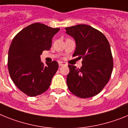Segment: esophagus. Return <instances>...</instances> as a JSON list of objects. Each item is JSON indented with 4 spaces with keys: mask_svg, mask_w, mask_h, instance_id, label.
Masks as SVG:
<instances>
[{
    "mask_svg": "<svg viewBox=\"0 0 128 128\" xmlns=\"http://www.w3.org/2000/svg\"><path fill=\"white\" fill-rule=\"evenodd\" d=\"M58 65H59V66H63L66 65V64L64 62H63L60 61V62H58Z\"/></svg>",
    "mask_w": 128,
    "mask_h": 128,
    "instance_id": "1",
    "label": "esophagus"
}]
</instances>
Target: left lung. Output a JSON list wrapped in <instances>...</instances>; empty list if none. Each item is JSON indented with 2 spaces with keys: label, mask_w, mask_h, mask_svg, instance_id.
Listing matches in <instances>:
<instances>
[{
  "label": "left lung",
  "mask_w": 128,
  "mask_h": 128,
  "mask_svg": "<svg viewBox=\"0 0 128 128\" xmlns=\"http://www.w3.org/2000/svg\"><path fill=\"white\" fill-rule=\"evenodd\" d=\"M66 33L74 38L76 48L73 56L82 58V66L68 65L69 90L80 98L97 95L108 82L113 68L110 45L102 32L86 24L66 28Z\"/></svg>",
  "instance_id": "1"
}]
</instances>
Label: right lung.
<instances>
[{"label": "right lung", "mask_w": 128, "mask_h": 128, "mask_svg": "<svg viewBox=\"0 0 128 128\" xmlns=\"http://www.w3.org/2000/svg\"><path fill=\"white\" fill-rule=\"evenodd\" d=\"M59 30L34 23L13 38L8 52V71L14 84L28 96L40 95L50 86L58 64L54 60L44 66L40 56L43 51L50 49L52 38Z\"/></svg>", "instance_id": "add662e5"}]
</instances>
